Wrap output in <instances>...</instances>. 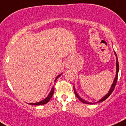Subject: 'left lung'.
<instances>
[{"instance_id": "1", "label": "left lung", "mask_w": 126, "mask_h": 126, "mask_svg": "<svg viewBox=\"0 0 126 126\" xmlns=\"http://www.w3.org/2000/svg\"><path fill=\"white\" fill-rule=\"evenodd\" d=\"M115 55H116V77H115V80H114V81H113V83L112 85H111V88L110 89V90H109V93H108L107 94H106L105 96H104V97H102V98L100 100V101H98V102H102V101H105V99H107L108 97H109V96H110V94H111L112 93V92H113V91L114 89H115V86H116V82H117V80H118V71H119V64H118V58H117V55H116V52H115ZM74 93H75V94H76V96H77V98H78L79 99L80 101H81V102H83V103H85V104H93V103H90V102H87V101H84V100L82 99L81 98V97H80V96H79L78 94H77V93H76V90H75L74 89Z\"/></svg>"}]
</instances>
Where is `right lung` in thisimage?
<instances>
[{
	"mask_svg": "<svg viewBox=\"0 0 126 126\" xmlns=\"http://www.w3.org/2000/svg\"><path fill=\"white\" fill-rule=\"evenodd\" d=\"M60 76V75H59L58 76H57V79L58 78V77H59ZM54 87H53L52 88V90H51V91L50 92V93H49V94L48 95V96L45 99H44L43 101H41V102L33 103V104H30V105H44V104H47V103L50 101V99H51V97H52L53 94H54Z\"/></svg>",
	"mask_w": 126,
	"mask_h": 126,
	"instance_id": "right-lung-1",
	"label": "right lung"
}]
</instances>
